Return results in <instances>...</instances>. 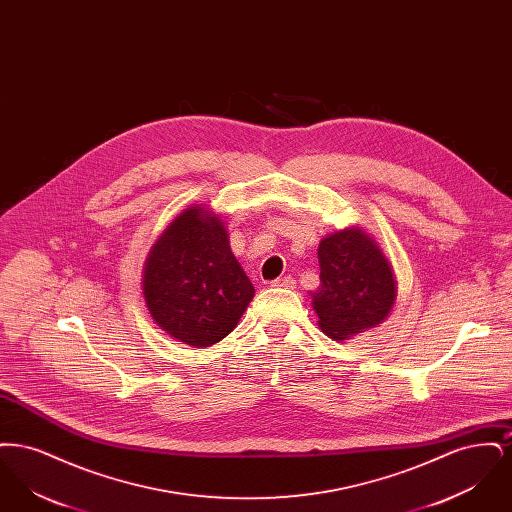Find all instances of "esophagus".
<instances>
[{"mask_svg":"<svg viewBox=\"0 0 512 512\" xmlns=\"http://www.w3.org/2000/svg\"><path fill=\"white\" fill-rule=\"evenodd\" d=\"M272 288H293L295 286V280L292 276H282V278H276L270 282Z\"/></svg>","mask_w":512,"mask_h":512,"instance_id":"1","label":"esophagus"}]
</instances>
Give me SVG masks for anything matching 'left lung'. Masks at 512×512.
<instances>
[{
	"label": "left lung",
	"instance_id": "obj_1",
	"mask_svg": "<svg viewBox=\"0 0 512 512\" xmlns=\"http://www.w3.org/2000/svg\"><path fill=\"white\" fill-rule=\"evenodd\" d=\"M320 288L313 293L320 330L347 340L380 324L393 307L395 280L378 244L359 228L330 234L318 245Z\"/></svg>",
	"mask_w": 512,
	"mask_h": 512
}]
</instances>
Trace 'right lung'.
Wrapping results in <instances>:
<instances>
[{
	"instance_id": "1",
	"label": "right lung",
	"mask_w": 512,
	"mask_h": 512,
	"mask_svg": "<svg viewBox=\"0 0 512 512\" xmlns=\"http://www.w3.org/2000/svg\"><path fill=\"white\" fill-rule=\"evenodd\" d=\"M253 293L222 222L203 207L178 215L147 257V309L167 334L188 345L209 347L226 338Z\"/></svg>"
}]
</instances>
